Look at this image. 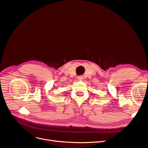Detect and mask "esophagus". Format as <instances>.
<instances>
[{
	"label": "esophagus",
	"mask_w": 148,
	"mask_h": 148,
	"mask_svg": "<svg viewBox=\"0 0 148 148\" xmlns=\"http://www.w3.org/2000/svg\"><path fill=\"white\" fill-rule=\"evenodd\" d=\"M78 80L82 81V80H83V79H84V78H83L82 76H79V77H78Z\"/></svg>",
	"instance_id": "obj_1"
}]
</instances>
